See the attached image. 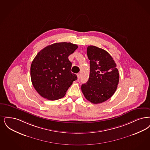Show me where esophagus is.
<instances>
[{
    "label": "esophagus",
    "instance_id": "esophagus-1",
    "mask_svg": "<svg viewBox=\"0 0 150 150\" xmlns=\"http://www.w3.org/2000/svg\"><path fill=\"white\" fill-rule=\"evenodd\" d=\"M77 76H78V80H79L80 79V74H77Z\"/></svg>",
    "mask_w": 150,
    "mask_h": 150
}]
</instances>
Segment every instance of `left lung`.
<instances>
[{"label": "left lung", "mask_w": 150, "mask_h": 150, "mask_svg": "<svg viewBox=\"0 0 150 150\" xmlns=\"http://www.w3.org/2000/svg\"><path fill=\"white\" fill-rule=\"evenodd\" d=\"M87 55L90 60V75L81 85L85 98L94 104L105 102L113 95L119 83L120 75L116 64L105 50L89 46Z\"/></svg>", "instance_id": "8db88e82"}]
</instances>
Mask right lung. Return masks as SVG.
I'll return each instance as SVG.
<instances>
[{
  "label": "right lung",
  "instance_id": "add662e5",
  "mask_svg": "<svg viewBox=\"0 0 150 150\" xmlns=\"http://www.w3.org/2000/svg\"><path fill=\"white\" fill-rule=\"evenodd\" d=\"M78 47L70 42L55 43L36 55L30 66V78L41 96L51 100L65 96L72 82L78 79L71 72L72 64L68 59Z\"/></svg>",
  "mask_w": 150,
  "mask_h": 150
}]
</instances>
